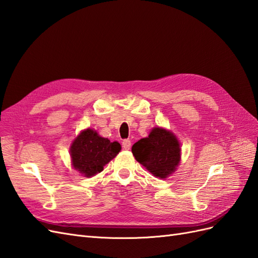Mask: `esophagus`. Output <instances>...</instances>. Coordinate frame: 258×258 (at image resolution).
Wrapping results in <instances>:
<instances>
[{
  "instance_id": "obj_1",
  "label": "esophagus",
  "mask_w": 258,
  "mask_h": 258,
  "mask_svg": "<svg viewBox=\"0 0 258 258\" xmlns=\"http://www.w3.org/2000/svg\"><path fill=\"white\" fill-rule=\"evenodd\" d=\"M122 147L125 150H130V148H131V141L130 140H124L122 142Z\"/></svg>"
}]
</instances>
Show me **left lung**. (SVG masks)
I'll use <instances>...</instances> for the list:
<instances>
[{
  "label": "left lung",
  "mask_w": 258,
  "mask_h": 258,
  "mask_svg": "<svg viewBox=\"0 0 258 258\" xmlns=\"http://www.w3.org/2000/svg\"><path fill=\"white\" fill-rule=\"evenodd\" d=\"M180 143L172 132L154 127L148 137L135 143L132 147L135 159L149 172L160 179L172 174L181 160Z\"/></svg>",
  "instance_id": "1"
}]
</instances>
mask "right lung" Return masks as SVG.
Returning <instances> with one entry per match:
<instances>
[{
  "instance_id": "right-lung-1",
  "label": "right lung",
  "mask_w": 258,
  "mask_h": 258,
  "mask_svg": "<svg viewBox=\"0 0 258 258\" xmlns=\"http://www.w3.org/2000/svg\"><path fill=\"white\" fill-rule=\"evenodd\" d=\"M117 142L111 143L108 138L101 137L96 131L87 128L79 134L70 148L72 164L75 170L86 177L100 173L105 164L109 163L121 151Z\"/></svg>"
}]
</instances>
